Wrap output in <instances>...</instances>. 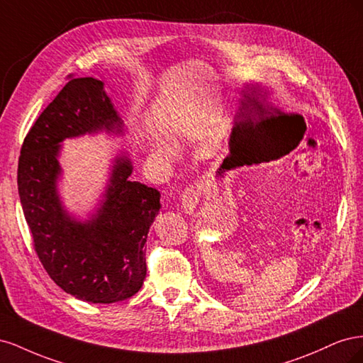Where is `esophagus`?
<instances>
[{"label": "esophagus", "instance_id": "obj_1", "mask_svg": "<svg viewBox=\"0 0 363 363\" xmlns=\"http://www.w3.org/2000/svg\"><path fill=\"white\" fill-rule=\"evenodd\" d=\"M201 194H203V186L199 183L191 184L189 188H186L184 192L182 194V208L186 213H194V211L199 206L201 200Z\"/></svg>", "mask_w": 363, "mask_h": 363}]
</instances>
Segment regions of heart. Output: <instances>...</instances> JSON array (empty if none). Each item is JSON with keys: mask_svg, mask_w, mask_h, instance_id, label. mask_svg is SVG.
<instances>
[{"mask_svg": "<svg viewBox=\"0 0 363 363\" xmlns=\"http://www.w3.org/2000/svg\"><path fill=\"white\" fill-rule=\"evenodd\" d=\"M155 152L156 156H159L160 159H164L167 162H175L179 160L180 152L177 150V147L172 145L171 142L168 140H157V144L155 145Z\"/></svg>", "mask_w": 363, "mask_h": 363, "instance_id": "obj_1", "label": "heart"}]
</instances>
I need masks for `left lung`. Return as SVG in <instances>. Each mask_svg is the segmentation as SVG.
<instances>
[{"label": "left lung", "mask_w": 363, "mask_h": 363, "mask_svg": "<svg viewBox=\"0 0 363 363\" xmlns=\"http://www.w3.org/2000/svg\"><path fill=\"white\" fill-rule=\"evenodd\" d=\"M259 159H256V156H248L247 159H242V162H239L238 164H251V163H257ZM233 167H236V164H233Z\"/></svg>", "instance_id": "left-lung-1"}]
</instances>
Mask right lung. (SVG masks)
I'll use <instances>...</instances> for the list:
<instances>
[{
	"label": "right lung",
	"mask_w": 363,
	"mask_h": 363,
	"mask_svg": "<svg viewBox=\"0 0 363 363\" xmlns=\"http://www.w3.org/2000/svg\"><path fill=\"white\" fill-rule=\"evenodd\" d=\"M100 131L124 133L104 83L71 79L24 139L18 191L33 244L48 276L75 298L111 304L133 296L147 276L145 244L160 211V192L128 177L133 163L116 156L95 213L71 215L60 199L62 142Z\"/></svg>",
	"instance_id": "1"
}]
</instances>
